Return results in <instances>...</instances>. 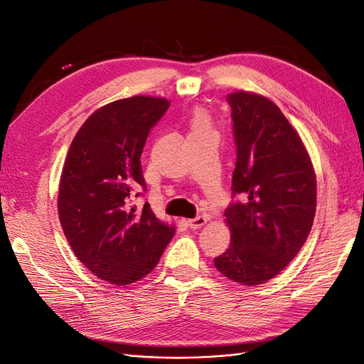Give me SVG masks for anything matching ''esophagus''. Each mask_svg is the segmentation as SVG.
Here are the masks:
<instances>
[{
  "label": "esophagus",
  "mask_w": 364,
  "mask_h": 364,
  "mask_svg": "<svg viewBox=\"0 0 364 364\" xmlns=\"http://www.w3.org/2000/svg\"><path fill=\"white\" fill-rule=\"evenodd\" d=\"M205 223H207L205 216H196L193 218V220H188V225L191 229H200Z\"/></svg>",
  "instance_id": "obj_1"
}]
</instances>
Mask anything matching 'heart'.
Instances as JSON below:
<instances>
[{
  "instance_id": "b5f03b06",
  "label": "heart",
  "mask_w": 364,
  "mask_h": 364,
  "mask_svg": "<svg viewBox=\"0 0 364 364\" xmlns=\"http://www.w3.org/2000/svg\"><path fill=\"white\" fill-rule=\"evenodd\" d=\"M191 126H193V131H199V129H205V127H208L207 117H205L204 112H196L195 117H193Z\"/></svg>"
}]
</instances>
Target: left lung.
<instances>
[{
    "label": "left lung",
    "mask_w": 364,
    "mask_h": 364,
    "mask_svg": "<svg viewBox=\"0 0 364 364\" xmlns=\"http://www.w3.org/2000/svg\"><path fill=\"white\" fill-rule=\"evenodd\" d=\"M237 164L225 208L230 246L215 258L223 276L254 287L276 277L309 238L316 213V174L296 129L271 100L228 95Z\"/></svg>",
    "instance_id": "1"
}]
</instances>
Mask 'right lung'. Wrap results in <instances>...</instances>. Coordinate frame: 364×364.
I'll use <instances>...</instances> for the list:
<instances>
[{"instance_id": "right-lung-1", "label": "right lung", "mask_w": 364, "mask_h": 364, "mask_svg": "<svg viewBox=\"0 0 364 364\" xmlns=\"http://www.w3.org/2000/svg\"><path fill=\"white\" fill-rule=\"evenodd\" d=\"M168 107L165 98L141 95L106 104L80 126L63 164L62 230L80 263L109 284L148 276L174 237V224L160 221L148 203L132 205L136 190H146L143 146Z\"/></svg>"}]
</instances>
